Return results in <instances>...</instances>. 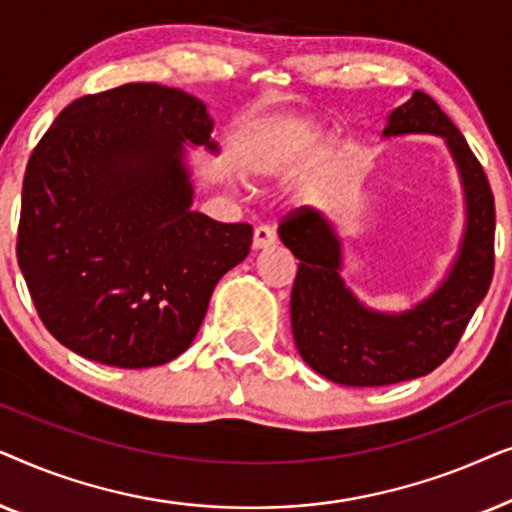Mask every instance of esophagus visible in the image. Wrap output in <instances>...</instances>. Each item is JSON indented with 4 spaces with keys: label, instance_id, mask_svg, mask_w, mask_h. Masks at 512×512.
I'll return each instance as SVG.
<instances>
[{
    "label": "esophagus",
    "instance_id": "esophagus-1",
    "mask_svg": "<svg viewBox=\"0 0 512 512\" xmlns=\"http://www.w3.org/2000/svg\"><path fill=\"white\" fill-rule=\"evenodd\" d=\"M275 242H277V230L268 226V223H261V226L254 230V249H265Z\"/></svg>",
    "mask_w": 512,
    "mask_h": 512
}]
</instances>
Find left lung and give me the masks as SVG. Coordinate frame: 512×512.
Instances as JSON below:
<instances>
[{"mask_svg": "<svg viewBox=\"0 0 512 512\" xmlns=\"http://www.w3.org/2000/svg\"><path fill=\"white\" fill-rule=\"evenodd\" d=\"M431 132L443 137L466 188L468 226L450 277L415 310L377 314L359 305L340 279V242L312 207L291 209L279 237L298 258L291 326L300 356L326 380L384 387L436 370L459 345L494 277V193L480 160L431 95L415 90L389 114L384 137Z\"/></svg>", "mask_w": 512, "mask_h": 512, "instance_id": "left-lung-1", "label": "left lung"}]
</instances>
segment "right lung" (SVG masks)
<instances>
[{
    "label": "right lung",
    "mask_w": 512,
    "mask_h": 512,
    "mask_svg": "<svg viewBox=\"0 0 512 512\" xmlns=\"http://www.w3.org/2000/svg\"><path fill=\"white\" fill-rule=\"evenodd\" d=\"M198 97L123 83L60 111L23 179L16 254L39 319L90 361L149 368L188 349L254 228L193 212L184 142L207 146Z\"/></svg>",
    "instance_id": "1"
}]
</instances>
